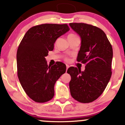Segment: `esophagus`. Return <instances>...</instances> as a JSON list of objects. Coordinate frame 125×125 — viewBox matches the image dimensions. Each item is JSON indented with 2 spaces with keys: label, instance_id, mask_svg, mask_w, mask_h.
Segmentation results:
<instances>
[{
  "label": "esophagus",
  "instance_id": "34e87169",
  "mask_svg": "<svg viewBox=\"0 0 125 125\" xmlns=\"http://www.w3.org/2000/svg\"><path fill=\"white\" fill-rule=\"evenodd\" d=\"M69 67V66L68 65V64H66V70H67V69H68Z\"/></svg>",
  "mask_w": 125,
  "mask_h": 125
}]
</instances>
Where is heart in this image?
<instances>
[{
  "instance_id": "obj_1",
  "label": "heart",
  "mask_w": 125,
  "mask_h": 125,
  "mask_svg": "<svg viewBox=\"0 0 125 125\" xmlns=\"http://www.w3.org/2000/svg\"><path fill=\"white\" fill-rule=\"evenodd\" d=\"M70 36H76V35H73V34H70V35H68V37H70ZM66 61H69V59L66 58Z\"/></svg>"
}]
</instances>
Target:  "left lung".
Instances as JSON below:
<instances>
[{
	"mask_svg": "<svg viewBox=\"0 0 125 125\" xmlns=\"http://www.w3.org/2000/svg\"><path fill=\"white\" fill-rule=\"evenodd\" d=\"M81 38L77 61L85 64V70L70 67L67 73L72 97L82 103L94 101L101 95L111 79L113 51L105 32L84 23H70Z\"/></svg>",
	"mask_w": 125,
	"mask_h": 125,
	"instance_id": "left-lung-1",
	"label": "left lung"
}]
</instances>
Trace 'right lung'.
<instances>
[{
	"mask_svg": "<svg viewBox=\"0 0 125 125\" xmlns=\"http://www.w3.org/2000/svg\"><path fill=\"white\" fill-rule=\"evenodd\" d=\"M69 30L66 24L36 25L28 30L20 43L18 77L25 93L37 103H45L53 97L55 83L66 72L65 64L58 62L48 66L45 56L53 49L57 39Z\"/></svg>",
	"mask_w": 125,
	"mask_h": 125,
	"instance_id": "add662e5",
	"label": "right lung"
}]
</instances>
